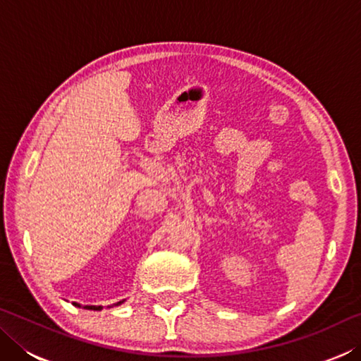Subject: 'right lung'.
Listing matches in <instances>:
<instances>
[{
	"instance_id": "obj_1",
	"label": "right lung",
	"mask_w": 361,
	"mask_h": 361,
	"mask_svg": "<svg viewBox=\"0 0 361 361\" xmlns=\"http://www.w3.org/2000/svg\"><path fill=\"white\" fill-rule=\"evenodd\" d=\"M119 304H121V302H119ZM75 305H79V304L75 302ZM85 309H89V310H102L103 307H102V305H85Z\"/></svg>"
}]
</instances>
